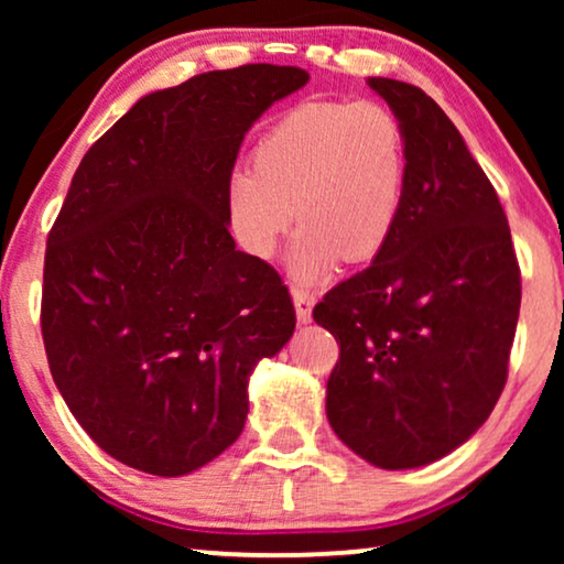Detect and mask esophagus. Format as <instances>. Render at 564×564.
<instances>
[{
  "instance_id": "obj_1",
  "label": "esophagus",
  "mask_w": 564,
  "mask_h": 564,
  "mask_svg": "<svg viewBox=\"0 0 564 564\" xmlns=\"http://www.w3.org/2000/svg\"><path fill=\"white\" fill-rule=\"evenodd\" d=\"M292 303H295V313L300 323L313 321V307H315V295L305 290H292Z\"/></svg>"
}]
</instances>
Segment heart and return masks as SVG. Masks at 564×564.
<instances>
[{"instance_id": "1", "label": "heart", "mask_w": 564, "mask_h": 564, "mask_svg": "<svg viewBox=\"0 0 564 564\" xmlns=\"http://www.w3.org/2000/svg\"><path fill=\"white\" fill-rule=\"evenodd\" d=\"M405 180V133L388 107L305 102L261 138L253 166L230 174V223L246 251L269 259L297 215L290 274L313 284L341 259L357 264L382 251Z\"/></svg>"}]
</instances>
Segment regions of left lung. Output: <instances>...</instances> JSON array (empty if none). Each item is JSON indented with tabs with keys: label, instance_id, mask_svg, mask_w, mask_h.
Here are the masks:
<instances>
[{
	"label": "left lung",
	"instance_id": "8db88e82",
	"mask_svg": "<svg viewBox=\"0 0 564 564\" xmlns=\"http://www.w3.org/2000/svg\"><path fill=\"white\" fill-rule=\"evenodd\" d=\"M405 133L395 228L365 272L315 305L338 341L326 384L336 436L369 465L446 457L503 392L521 307L506 213L465 138L413 84L369 76Z\"/></svg>",
	"mask_w": 564,
	"mask_h": 564
}]
</instances>
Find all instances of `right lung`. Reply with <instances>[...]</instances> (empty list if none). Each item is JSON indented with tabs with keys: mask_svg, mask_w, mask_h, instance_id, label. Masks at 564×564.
Here are the masks:
<instances>
[{
	"mask_svg": "<svg viewBox=\"0 0 564 564\" xmlns=\"http://www.w3.org/2000/svg\"><path fill=\"white\" fill-rule=\"evenodd\" d=\"M311 74L249 64L138 99L76 169L48 234L41 328L53 382L122 465L180 477L241 436L249 377L295 330L267 261L228 234L249 128Z\"/></svg>",
	"mask_w": 564,
	"mask_h": 564,
	"instance_id": "1",
	"label": "right lung"
}]
</instances>
